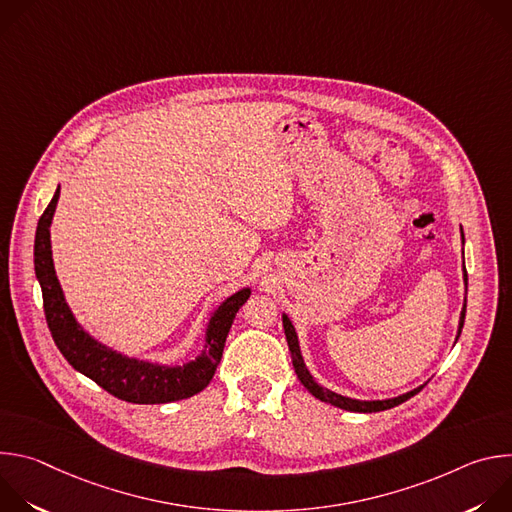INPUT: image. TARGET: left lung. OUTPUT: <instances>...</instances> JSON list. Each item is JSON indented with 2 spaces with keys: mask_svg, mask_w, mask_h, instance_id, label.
<instances>
[{
  "mask_svg": "<svg viewBox=\"0 0 512 512\" xmlns=\"http://www.w3.org/2000/svg\"><path fill=\"white\" fill-rule=\"evenodd\" d=\"M464 281H468V273L464 269ZM468 285V283H466ZM283 330H285V338H287V346H289V354H291V362H294V369H296V375L298 379L302 381V385L320 401L324 403H330L334 407H340V409H346V411H354V413H375V411H385V409H391L395 405H401L403 401L411 399L413 395H417L421 387L409 391V393H403L399 397H393V399H383V401H360V399H350V397H344V395H338L330 389H324L322 385H318L314 381V377L310 375V371L306 369V362H304V356H302V350H300V340H298V332L294 328V324H291V320L283 314ZM464 318H466V300H464V308H462V314H460V326H458V336L456 340L460 338L462 334V328H464Z\"/></svg>",
  "mask_w": 512,
  "mask_h": 512,
  "instance_id": "1",
  "label": "left lung"
}]
</instances>
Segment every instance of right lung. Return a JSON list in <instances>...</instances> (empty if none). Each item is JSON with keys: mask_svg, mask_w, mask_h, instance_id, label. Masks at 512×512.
Segmentation results:
<instances>
[{"mask_svg": "<svg viewBox=\"0 0 512 512\" xmlns=\"http://www.w3.org/2000/svg\"><path fill=\"white\" fill-rule=\"evenodd\" d=\"M58 196L60 186L56 188L50 204L38 221L34 241V269L42 287L46 322L62 356L72 364V369L83 373L107 393L127 403L158 405L188 399L200 393L216 373L233 320L239 308L249 300L251 289H239L237 294L227 298L212 312L206 326L204 348L194 360L168 367V364L129 358L95 340L72 316L64 300L62 287L54 271L50 247V225Z\"/></svg>", "mask_w": 512, "mask_h": 512, "instance_id": "obj_1", "label": "right lung"}]
</instances>
